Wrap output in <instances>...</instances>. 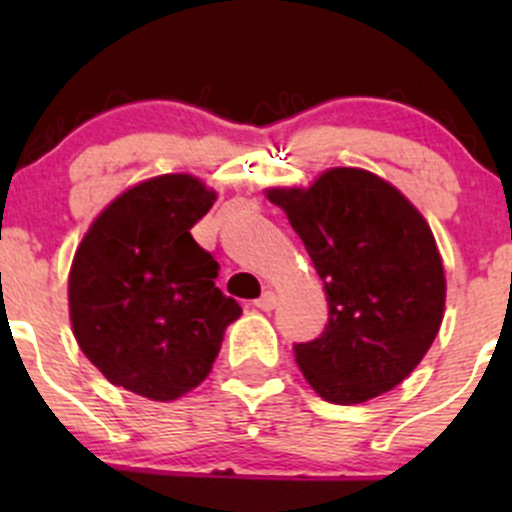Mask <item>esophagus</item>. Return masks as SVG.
<instances>
[{"label": "esophagus", "mask_w": 512, "mask_h": 512, "mask_svg": "<svg viewBox=\"0 0 512 512\" xmlns=\"http://www.w3.org/2000/svg\"><path fill=\"white\" fill-rule=\"evenodd\" d=\"M255 307L262 309V312H272V309L277 307V294L265 292L260 299H255Z\"/></svg>", "instance_id": "obj_1"}]
</instances>
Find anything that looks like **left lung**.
Returning <instances> with one entry per match:
<instances>
[{
  "mask_svg": "<svg viewBox=\"0 0 512 512\" xmlns=\"http://www.w3.org/2000/svg\"><path fill=\"white\" fill-rule=\"evenodd\" d=\"M322 277L329 322L294 361L329 404L399 386L431 349L446 312V272L426 218L389 180L327 168L307 188H267Z\"/></svg>",
  "mask_w": 512,
  "mask_h": 512,
  "instance_id": "8db88e82",
  "label": "left lung"
}]
</instances>
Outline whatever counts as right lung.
Instances as JSON below:
<instances>
[{"mask_svg":"<svg viewBox=\"0 0 512 512\" xmlns=\"http://www.w3.org/2000/svg\"><path fill=\"white\" fill-rule=\"evenodd\" d=\"M218 193L190 173L141 180L113 198L76 247L69 319L113 386L175 401L208 379L242 314L215 287L218 262L190 235Z\"/></svg>","mask_w":512,"mask_h":512,"instance_id":"1","label":"right lung"}]
</instances>
